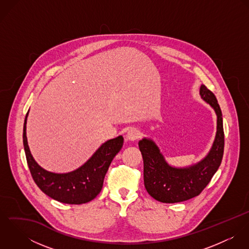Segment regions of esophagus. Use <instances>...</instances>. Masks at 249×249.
<instances>
[{"label": "esophagus", "instance_id": "esophagus-1", "mask_svg": "<svg viewBox=\"0 0 249 249\" xmlns=\"http://www.w3.org/2000/svg\"><path fill=\"white\" fill-rule=\"evenodd\" d=\"M140 137V131L137 128H131L126 133V139L129 141L137 140Z\"/></svg>", "mask_w": 249, "mask_h": 249}]
</instances>
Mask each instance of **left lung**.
I'll use <instances>...</instances> for the list:
<instances>
[{
	"label": "left lung",
	"instance_id": "left-lung-1",
	"mask_svg": "<svg viewBox=\"0 0 249 249\" xmlns=\"http://www.w3.org/2000/svg\"><path fill=\"white\" fill-rule=\"evenodd\" d=\"M199 94L216 114L215 138L210 151L201 161L186 168L172 167L151 139L143 138L139 142L145 190L160 202L176 203L198 196L220 166L224 148L221 110L215 96L205 85L200 86Z\"/></svg>",
	"mask_w": 249,
	"mask_h": 249
}]
</instances>
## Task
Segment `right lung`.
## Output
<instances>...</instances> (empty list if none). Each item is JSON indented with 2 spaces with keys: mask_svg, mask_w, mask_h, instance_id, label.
<instances>
[{
  "mask_svg": "<svg viewBox=\"0 0 249 249\" xmlns=\"http://www.w3.org/2000/svg\"><path fill=\"white\" fill-rule=\"evenodd\" d=\"M28 114L29 112L24 123L23 142L29 169L39 189L53 199L67 204H82L94 199L102 191L113 158L123 146V136L104 142L92 157L75 171L54 174L41 168L31 153L26 132Z\"/></svg>",
  "mask_w": 249,
  "mask_h": 249,
  "instance_id": "add662e5",
  "label": "right lung"
}]
</instances>
